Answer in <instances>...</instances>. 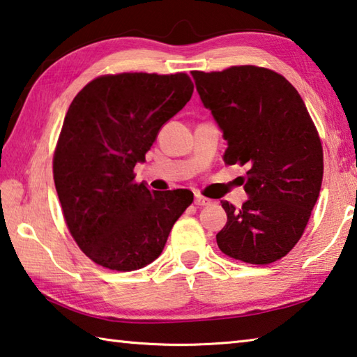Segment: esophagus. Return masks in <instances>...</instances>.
Masks as SVG:
<instances>
[{
    "label": "esophagus",
    "mask_w": 357,
    "mask_h": 357,
    "mask_svg": "<svg viewBox=\"0 0 357 357\" xmlns=\"http://www.w3.org/2000/svg\"><path fill=\"white\" fill-rule=\"evenodd\" d=\"M195 204L197 205V207H207V205L211 204V201L197 192V195H195Z\"/></svg>",
    "instance_id": "obj_1"
}]
</instances>
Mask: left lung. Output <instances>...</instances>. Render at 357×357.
<instances>
[{"mask_svg": "<svg viewBox=\"0 0 357 357\" xmlns=\"http://www.w3.org/2000/svg\"><path fill=\"white\" fill-rule=\"evenodd\" d=\"M205 108L222 130L226 165L248 166V201H222L216 243L235 260L273 264L304 234L323 180L320 136L301 96L282 75L257 66L192 72Z\"/></svg>", "mask_w": 357, "mask_h": 357, "instance_id": "obj_1", "label": "left lung"}]
</instances>
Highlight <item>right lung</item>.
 <instances>
[{"label": "right lung", "instance_id": "add662e5", "mask_svg": "<svg viewBox=\"0 0 357 357\" xmlns=\"http://www.w3.org/2000/svg\"><path fill=\"white\" fill-rule=\"evenodd\" d=\"M192 91L182 72L102 75L68 106L53 178L68 232L97 265L133 271L152 264L195 199L190 190L150 191L133 172Z\"/></svg>", "mask_w": 357, "mask_h": 357}]
</instances>
